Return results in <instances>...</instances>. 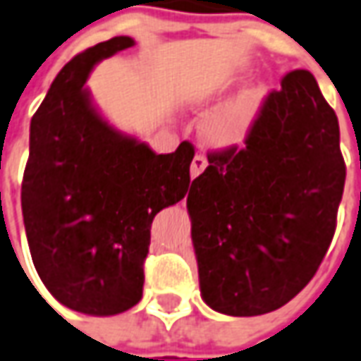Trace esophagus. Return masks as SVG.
Wrapping results in <instances>:
<instances>
[{"mask_svg": "<svg viewBox=\"0 0 361 361\" xmlns=\"http://www.w3.org/2000/svg\"><path fill=\"white\" fill-rule=\"evenodd\" d=\"M205 168H207V160H205V156L195 154V158H193V161H191V178H197Z\"/></svg>", "mask_w": 361, "mask_h": 361, "instance_id": "34e87169", "label": "esophagus"}]
</instances>
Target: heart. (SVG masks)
I'll return each instance as SVG.
<instances>
[{"label":"heart","mask_w":361,"mask_h":361,"mask_svg":"<svg viewBox=\"0 0 361 361\" xmlns=\"http://www.w3.org/2000/svg\"><path fill=\"white\" fill-rule=\"evenodd\" d=\"M267 90L263 87L245 88L229 104L217 110L203 124L205 140L217 148L243 146L263 110Z\"/></svg>","instance_id":"1"}]
</instances>
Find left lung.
Here are the masks:
<instances>
[{
    "label": "left lung",
    "mask_w": 361,
    "mask_h": 361,
    "mask_svg": "<svg viewBox=\"0 0 361 361\" xmlns=\"http://www.w3.org/2000/svg\"><path fill=\"white\" fill-rule=\"evenodd\" d=\"M207 160L188 193L201 298L221 314L273 312L310 283L334 237L345 181L336 112L312 73L293 71L245 148Z\"/></svg>",
    "instance_id": "left-lung-1"
}]
</instances>
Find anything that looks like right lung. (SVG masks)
Returning a JSON list of instances; mask_svg holds the SVG:
<instances>
[{"label":"right lung","instance_id":"right-lung-1","mask_svg":"<svg viewBox=\"0 0 361 361\" xmlns=\"http://www.w3.org/2000/svg\"><path fill=\"white\" fill-rule=\"evenodd\" d=\"M134 45L112 37L71 59L31 118L21 209L31 259L71 310L114 316L142 298L149 227L190 190L193 146L156 154L110 126L85 82Z\"/></svg>","mask_w":361,"mask_h":361}]
</instances>
